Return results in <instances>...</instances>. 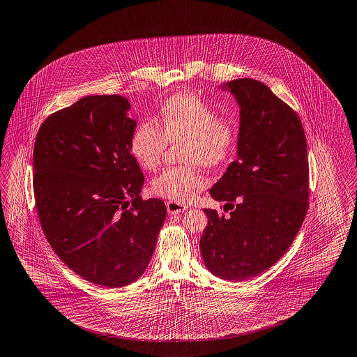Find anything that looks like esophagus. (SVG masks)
Here are the masks:
<instances>
[{
  "label": "esophagus",
  "instance_id": "34e87169",
  "mask_svg": "<svg viewBox=\"0 0 357 357\" xmlns=\"http://www.w3.org/2000/svg\"><path fill=\"white\" fill-rule=\"evenodd\" d=\"M166 208H167V213L169 214H180L183 211H185L188 207L183 203H178V202H173V200H167L166 202Z\"/></svg>",
  "mask_w": 357,
  "mask_h": 357
}]
</instances>
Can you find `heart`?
I'll return each mask as SVG.
<instances>
[{"label": "heart", "instance_id": "obj_1", "mask_svg": "<svg viewBox=\"0 0 357 357\" xmlns=\"http://www.w3.org/2000/svg\"><path fill=\"white\" fill-rule=\"evenodd\" d=\"M240 140L238 126L220 119L217 109L206 99L190 93L167 98L158 116L140 123L130 136V151L144 170H155L170 144L181 143L180 161L188 165L167 167L153 178L150 190L173 202H190L204 187V176L195 165L211 169L230 160Z\"/></svg>", "mask_w": 357, "mask_h": 357}]
</instances>
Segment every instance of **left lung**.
<instances>
[{"label": "left lung", "mask_w": 357, "mask_h": 357, "mask_svg": "<svg viewBox=\"0 0 357 357\" xmlns=\"http://www.w3.org/2000/svg\"><path fill=\"white\" fill-rule=\"evenodd\" d=\"M240 105L237 160L210 190L224 211L204 208L206 267L229 281L270 268L288 251L308 211L307 140L297 113L254 79L227 83Z\"/></svg>", "instance_id": "8db88e82"}]
</instances>
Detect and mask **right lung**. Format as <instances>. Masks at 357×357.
<instances>
[{"label":"right lung","mask_w":357,"mask_h":357,"mask_svg":"<svg viewBox=\"0 0 357 357\" xmlns=\"http://www.w3.org/2000/svg\"><path fill=\"white\" fill-rule=\"evenodd\" d=\"M121 96H91L50 114L35 137L33 185L42 230L65 264L106 288L136 281L166 218L144 200L130 151L136 121Z\"/></svg>","instance_id":"1"}]
</instances>
